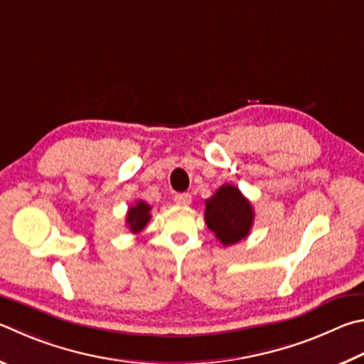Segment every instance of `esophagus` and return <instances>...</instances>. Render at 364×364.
Here are the masks:
<instances>
[{"instance_id": "obj_1", "label": "esophagus", "mask_w": 364, "mask_h": 364, "mask_svg": "<svg viewBox=\"0 0 364 364\" xmlns=\"http://www.w3.org/2000/svg\"><path fill=\"white\" fill-rule=\"evenodd\" d=\"M175 202L178 205H183V207H186V205L193 202V197H191L189 193H180V194H175Z\"/></svg>"}]
</instances>
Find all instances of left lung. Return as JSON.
<instances>
[{"instance_id":"left-lung-1","label":"left lung","mask_w":364,"mask_h":364,"mask_svg":"<svg viewBox=\"0 0 364 364\" xmlns=\"http://www.w3.org/2000/svg\"><path fill=\"white\" fill-rule=\"evenodd\" d=\"M205 223L223 245H234L250 234L255 211L250 200L232 184H223L205 200Z\"/></svg>"}]
</instances>
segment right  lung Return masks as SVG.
Instances as JSON below:
<instances>
[{
  "instance_id": "add662e5",
  "label": "right lung",
  "mask_w": 364,
  "mask_h": 364,
  "mask_svg": "<svg viewBox=\"0 0 364 364\" xmlns=\"http://www.w3.org/2000/svg\"><path fill=\"white\" fill-rule=\"evenodd\" d=\"M151 207L143 200H138L135 205L129 207L127 211V226L132 230V234H138L144 229V226L151 220Z\"/></svg>"
}]
</instances>
